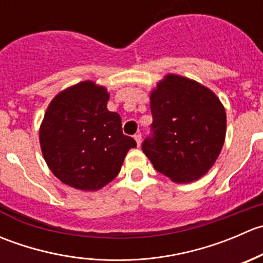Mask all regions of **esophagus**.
I'll return each instance as SVG.
<instances>
[{
	"label": "esophagus",
	"instance_id": "esophagus-1",
	"mask_svg": "<svg viewBox=\"0 0 263 263\" xmlns=\"http://www.w3.org/2000/svg\"><path fill=\"white\" fill-rule=\"evenodd\" d=\"M134 139H135V141H136L137 146H140V145H141V140H142L141 135H140V134H136V135H135V136H134Z\"/></svg>",
	"mask_w": 263,
	"mask_h": 263
}]
</instances>
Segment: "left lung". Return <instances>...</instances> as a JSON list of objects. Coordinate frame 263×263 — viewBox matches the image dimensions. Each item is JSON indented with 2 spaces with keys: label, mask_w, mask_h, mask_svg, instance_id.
I'll return each instance as SVG.
<instances>
[{
  "label": "left lung",
  "mask_w": 263,
  "mask_h": 263,
  "mask_svg": "<svg viewBox=\"0 0 263 263\" xmlns=\"http://www.w3.org/2000/svg\"><path fill=\"white\" fill-rule=\"evenodd\" d=\"M153 137L142 151L154 168L176 183L205 176L227 134V113L216 94L200 82L168 73L150 92Z\"/></svg>",
  "instance_id": "left-lung-1"
}]
</instances>
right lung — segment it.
<instances>
[{
  "instance_id": "right-lung-1",
  "label": "right lung",
  "mask_w": 263,
  "mask_h": 263,
  "mask_svg": "<svg viewBox=\"0 0 263 263\" xmlns=\"http://www.w3.org/2000/svg\"><path fill=\"white\" fill-rule=\"evenodd\" d=\"M107 87L86 80L58 92L46 110L39 142L52 173L65 184L98 191L118 176L136 141L122 132L118 113L109 112Z\"/></svg>"
}]
</instances>
